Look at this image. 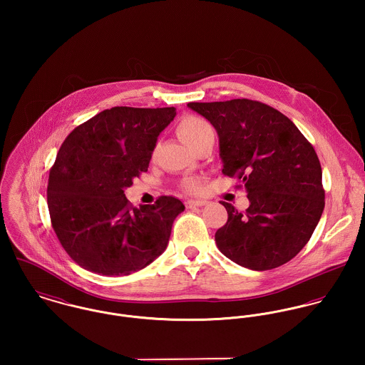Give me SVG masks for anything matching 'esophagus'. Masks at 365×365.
<instances>
[{
    "label": "esophagus",
    "mask_w": 365,
    "mask_h": 365,
    "mask_svg": "<svg viewBox=\"0 0 365 365\" xmlns=\"http://www.w3.org/2000/svg\"><path fill=\"white\" fill-rule=\"evenodd\" d=\"M207 204H208V201H205V200H188L185 202V207L188 209L201 208V207H205Z\"/></svg>",
    "instance_id": "34e87169"
}]
</instances>
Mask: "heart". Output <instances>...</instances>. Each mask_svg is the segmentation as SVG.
Here are the masks:
<instances>
[{"label": "heart", "mask_w": 365, "mask_h": 365, "mask_svg": "<svg viewBox=\"0 0 365 365\" xmlns=\"http://www.w3.org/2000/svg\"><path fill=\"white\" fill-rule=\"evenodd\" d=\"M177 133L192 150H195L207 138L213 136V129L208 120H205L200 116H195V115H188V116H184L178 122ZM156 156L157 145H155V148L152 149L150 157L155 160ZM181 187L188 192H197L201 190V180L195 178V177L185 178L182 181Z\"/></svg>", "instance_id": "b5f03b06"}]
</instances>
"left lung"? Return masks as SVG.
I'll return each mask as SVG.
<instances>
[{
	"instance_id": "left-lung-1",
	"label": "left lung",
	"mask_w": 365,
	"mask_h": 365,
	"mask_svg": "<svg viewBox=\"0 0 365 365\" xmlns=\"http://www.w3.org/2000/svg\"><path fill=\"white\" fill-rule=\"evenodd\" d=\"M219 136L222 173L247 191L249 208L222 202L227 222L217 249L236 264L265 271L292 260L309 242L324 208L322 167L308 139L284 113L247 98L188 103Z\"/></svg>"
}]
</instances>
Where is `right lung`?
Returning <instances> with one entry per match:
<instances>
[{
  "mask_svg": "<svg viewBox=\"0 0 365 365\" xmlns=\"http://www.w3.org/2000/svg\"><path fill=\"white\" fill-rule=\"evenodd\" d=\"M174 116V106H113L74 128L60 146L49 173L51 222L84 269L129 275L165 250L182 202L163 195L133 208L123 190L148 171L157 136Z\"/></svg>",
  "mask_w": 365,
  "mask_h": 365,
  "instance_id": "right-lung-1",
  "label": "right lung"
}]
</instances>
